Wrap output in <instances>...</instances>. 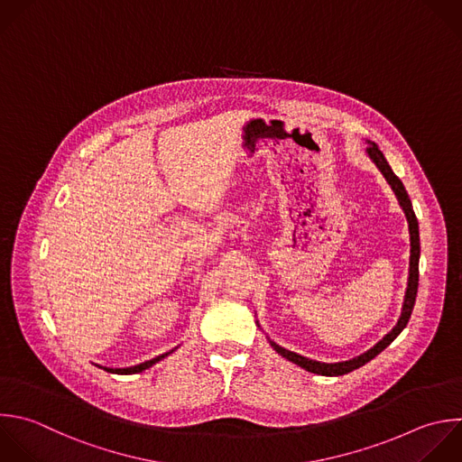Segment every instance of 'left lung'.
Segmentation results:
<instances>
[{
  "instance_id": "8db88e82",
  "label": "left lung",
  "mask_w": 462,
  "mask_h": 462,
  "mask_svg": "<svg viewBox=\"0 0 462 462\" xmlns=\"http://www.w3.org/2000/svg\"><path fill=\"white\" fill-rule=\"evenodd\" d=\"M368 150V155L372 157V161L375 162V166L381 170V173L384 175V179L388 180V184L392 186L404 215H406V220H408V229H410V276H408V287H406V294H404V303H402V312H401V318L397 321V325L377 343L374 345L370 350H366L365 354L350 359V361H343V363H319V361H312V359H307L296 352H291V350H285L282 346H278L276 343L271 341L273 348L283 356L285 359L300 365L301 368L309 370V372H314V374H321V375H343V374H348L359 366H363L365 363H368L370 359H374L379 352H383L399 334L401 330L406 327L408 319H410V314L413 310V303H415V296H417V285H419V224H417V218H415V213L411 209V202L408 199V193L402 186V182L395 177V173L392 171V168L388 166L386 159L383 157V153L379 152V148L370 143V146L366 148Z\"/></svg>"
}]
</instances>
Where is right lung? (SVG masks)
Segmentation results:
<instances>
[{"mask_svg":"<svg viewBox=\"0 0 462 462\" xmlns=\"http://www.w3.org/2000/svg\"><path fill=\"white\" fill-rule=\"evenodd\" d=\"M173 352V350H171ZM170 352H166V354H162V356H157V357H153V359H150V361H144V363H141V365H135V366H130V368H105V370H108V372H112V374H137V372H143V370H146V368H150L152 365H155L157 361H161L162 357H166Z\"/></svg>","mask_w":462,"mask_h":462,"instance_id":"1","label":"right lung"}]
</instances>
